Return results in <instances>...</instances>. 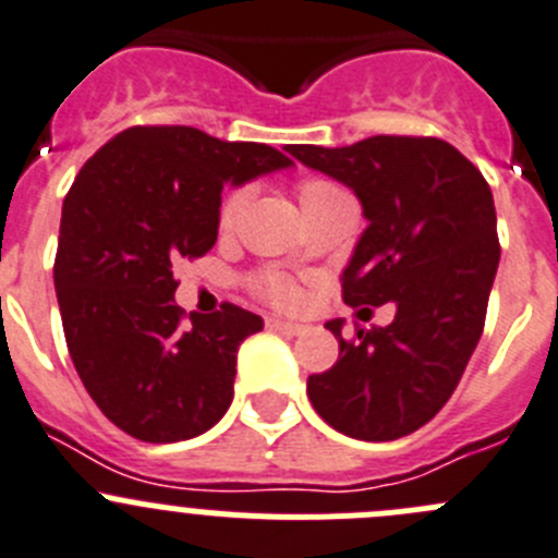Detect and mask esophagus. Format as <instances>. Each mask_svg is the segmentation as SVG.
<instances>
[{"label": "esophagus", "instance_id": "34e87169", "mask_svg": "<svg viewBox=\"0 0 558 558\" xmlns=\"http://www.w3.org/2000/svg\"><path fill=\"white\" fill-rule=\"evenodd\" d=\"M265 326L270 328V331H279V333H290V337H295V333H304L306 326L304 323H293V320H282V317H268V323Z\"/></svg>", "mask_w": 558, "mask_h": 558}]
</instances>
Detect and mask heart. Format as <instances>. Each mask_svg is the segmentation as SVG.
<instances>
[{
    "instance_id": "heart-1",
    "label": "heart",
    "mask_w": 558,
    "mask_h": 558,
    "mask_svg": "<svg viewBox=\"0 0 558 558\" xmlns=\"http://www.w3.org/2000/svg\"><path fill=\"white\" fill-rule=\"evenodd\" d=\"M299 196H301V205H304V210H310V208H315V205L331 203V199H339V196H348V194H344L337 183H331V180L306 178V180H301ZM246 199H248L246 185H238V189H232L230 194L221 199V208H219L221 230H232V227H235V221H238V216H241ZM254 284H257V293L263 295V299L274 301V304H293L295 301V288L288 282V279H284V276H279V274H263Z\"/></svg>"
}]
</instances>
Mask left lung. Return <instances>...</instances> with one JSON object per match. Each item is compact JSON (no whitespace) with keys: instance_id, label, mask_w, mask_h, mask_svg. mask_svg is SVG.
Segmentation results:
<instances>
[{"instance_id":"left-lung-1","label":"left lung","mask_w":558,"mask_h":558,"mask_svg":"<svg viewBox=\"0 0 558 558\" xmlns=\"http://www.w3.org/2000/svg\"><path fill=\"white\" fill-rule=\"evenodd\" d=\"M284 150L353 189L369 221L342 274L344 304L397 310L389 326L359 328L355 342L328 320L339 359L310 375L306 395L339 433L395 441L447 405L485 328L501 257L490 185L435 136Z\"/></svg>"}]
</instances>
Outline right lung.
Returning a JSON list of instances; mask_svg holds the SVG:
<instances>
[{
    "label": "right lung",
    "mask_w": 558,
    "mask_h": 558,
    "mask_svg": "<svg viewBox=\"0 0 558 558\" xmlns=\"http://www.w3.org/2000/svg\"><path fill=\"white\" fill-rule=\"evenodd\" d=\"M293 167L257 142L191 125H134L82 167L62 203L54 288L84 389L147 444L203 435L227 413L238 348L263 317L235 304L191 315L172 265L210 252L225 183Z\"/></svg>",
    "instance_id": "add662e5"
}]
</instances>
